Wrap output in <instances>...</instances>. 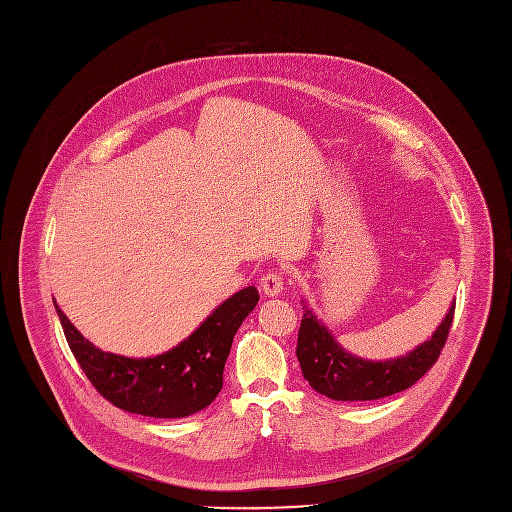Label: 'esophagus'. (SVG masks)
<instances>
[{
  "mask_svg": "<svg viewBox=\"0 0 512 512\" xmlns=\"http://www.w3.org/2000/svg\"><path fill=\"white\" fill-rule=\"evenodd\" d=\"M260 289L268 297L281 295L283 289H285V272H281V270H268L266 274H262Z\"/></svg>",
  "mask_w": 512,
  "mask_h": 512,
  "instance_id": "34e87169",
  "label": "esophagus"
}]
</instances>
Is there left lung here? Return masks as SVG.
Segmentation results:
<instances>
[{"label": "left lung", "mask_w": 512, "mask_h": 512, "mask_svg": "<svg viewBox=\"0 0 512 512\" xmlns=\"http://www.w3.org/2000/svg\"><path fill=\"white\" fill-rule=\"evenodd\" d=\"M455 316L451 305L447 318L430 340L389 361H363L342 350L332 334L303 305V320L297 334V359L303 377L322 396L338 402H367L393 396L412 387L441 357Z\"/></svg>", "instance_id": "8db88e82"}]
</instances>
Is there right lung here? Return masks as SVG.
Listing matches in <instances>:
<instances>
[{
  "instance_id": "add662e5",
  "label": "right lung",
  "mask_w": 512,
  "mask_h": 512,
  "mask_svg": "<svg viewBox=\"0 0 512 512\" xmlns=\"http://www.w3.org/2000/svg\"><path fill=\"white\" fill-rule=\"evenodd\" d=\"M258 303L246 287L223 301L184 342L164 355L129 359L88 342L55 303L75 361L112 406L153 418H184L207 408L223 387V367L235 332Z\"/></svg>"
}]
</instances>
